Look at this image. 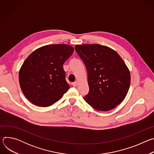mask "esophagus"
Listing matches in <instances>:
<instances>
[{
  "mask_svg": "<svg viewBox=\"0 0 154 154\" xmlns=\"http://www.w3.org/2000/svg\"><path fill=\"white\" fill-rule=\"evenodd\" d=\"M77 84H78L77 82H74L72 83V85H73L74 86H77Z\"/></svg>",
  "mask_w": 154,
  "mask_h": 154,
  "instance_id": "1",
  "label": "esophagus"
}]
</instances>
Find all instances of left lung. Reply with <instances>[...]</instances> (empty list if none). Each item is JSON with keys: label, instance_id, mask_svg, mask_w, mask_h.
<instances>
[{"label": "left lung", "instance_id": "obj_1", "mask_svg": "<svg viewBox=\"0 0 154 154\" xmlns=\"http://www.w3.org/2000/svg\"><path fill=\"white\" fill-rule=\"evenodd\" d=\"M75 49L88 72L90 91L84 100L99 111L115 108L125 99L130 85L123 60L113 49L97 44L76 45Z\"/></svg>", "mask_w": 154, "mask_h": 154}]
</instances>
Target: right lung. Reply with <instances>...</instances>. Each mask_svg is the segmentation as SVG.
<instances>
[{
    "instance_id": "add662e5",
    "label": "right lung",
    "mask_w": 154,
    "mask_h": 154,
    "mask_svg": "<svg viewBox=\"0 0 154 154\" xmlns=\"http://www.w3.org/2000/svg\"><path fill=\"white\" fill-rule=\"evenodd\" d=\"M68 45H51L33 51L24 61L19 73L22 91L32 103L49 106L69 89L63 64L72 54Z\"/></svg>"
}]
</instances>
